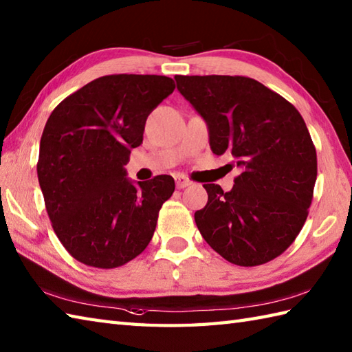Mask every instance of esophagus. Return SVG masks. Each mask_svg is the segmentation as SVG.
I'll return each instance as SVG.
<instances>
[{"instance_id":"esophagus-1","label":"esophagus","mask_w":352,"mask_h":352,"mask_svg":"<svg viewBox=\"0 0 352 352\" xmlns=\"http://www.w3.org/2000/svg\"><path fill=\"white\" fill-rule=\"evenodd\" d=\"M175 184H177L178 189H184L190 184V180H189V178H186L184 175H175Z\"/></svg>"}]
</instances>
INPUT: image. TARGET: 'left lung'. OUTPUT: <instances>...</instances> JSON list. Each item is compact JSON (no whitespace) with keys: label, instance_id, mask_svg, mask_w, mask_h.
<instances>
[{"label":"left lung","instance_id":"1","mask_svg":"<svg viewBox=\"0 0 352 352\" xmlns=\"http://www.w3.org/2000/svg\"><path fill=\"white\" fill-rule=\"evenodd\" d=\"M177 89L206 119L216 155L241 174L230 192L204 184L195 212L204 241L230 263L265 265L281 256L309 216L318 175L316 148L300 111L242 76H177Z\"/></svg>","mask_w":352,"mask_h":352}]
</instances>
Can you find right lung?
Masks as SVG:
<instances>
[{"label":"right lung","instance_id":"obj_1","mask_svg":"<svg viewBox=\"0 0 352 352\" xmlns=\"http://www.w3.org/2000/svg\"><path fill=\"white\" fill-rule=\"evenodd\" d=\"M174 89L164 76L113 74L66 96L50 115L37 178L52 230L80 263L119 267L153 239L174 178L134 186L124 164L144 140L148 115Z\"/></svg>","mask_w":352,"mask_h":352}]
</instances>
